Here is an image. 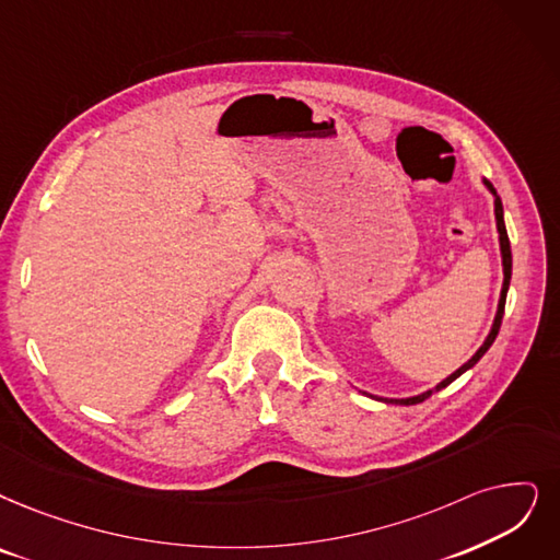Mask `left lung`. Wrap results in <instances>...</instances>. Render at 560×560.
<instances>
[{"mask_svg": "<svg viewBox=\"0 0 560 560\" xmlns=\"http://www.w3.org/2000/svg\"><path fill=\"white\" fill-rule=\"evenodd\" d=\"M482 186L491 192V197H494V215H497V230H499V245H501V261H503V287H501V296H499V305H497V315H494V322H491V328H489V332H487V338H485V342L480 345V349L468 358V361L459 368V370H455L451 376H445L441 384H436L434 388H430V390H424V393H420V395H413V397H401V399H393V397H376V395H370V397H374V399H378V401H386V405H405V407H409V405H418V401H424L428 399L432 393H436V390H441V388H445V386H451L457 376H462L466 370H471L480 358L487 353V349L494 345V340H497V335H499V328H501V319H503V310H505V296H508V287H510V278H512V253H510V238H508V232H505V220H503V202H501V197L497 195V188L491 186L487 178H482ZM368 395V393H365Z\"/></svg>", "mask_w": 560, "mask_h": 560, "instance_id": "left-lung-1", "label": "left lung"}]
</instances>
